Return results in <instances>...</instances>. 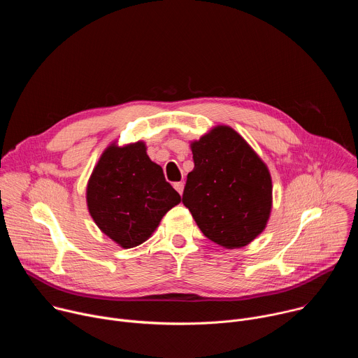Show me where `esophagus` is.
<instances>
[{"label":"esophagus","mask_w":358,"mask_h":358,"mask_svg":"<svg viewBox=\"0 0 358 358\" xmlns=\"http://www.w3.org/2000/svg\"><path fill=\"white\" fill-rule=\"evenodd\" d=\"M174 188H176L177 192L181 195L182 191H184V182H176V184H174Z\"/></svg>","instance_id":"obj_1"}]
</instances>
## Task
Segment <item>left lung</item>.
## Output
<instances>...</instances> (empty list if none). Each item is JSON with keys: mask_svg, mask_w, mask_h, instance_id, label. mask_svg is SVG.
I'll use <instances>...</instances> for the list:
<instances>
[{"mask_svg": "<svg viewBox=\"0 0 358 358\" xmlns=\"http://www.w3.org/2000/svg\"><path fill=\"white\" fill-rule=\"evenodd\" d=\"M189 145L194 170L187 176L182 203L208 239L227 249L246 246L264 232L271 217L268 166L225 124Z\"/></svg>", "mask_w": 358, "mask_h": 358, "instance_id": "1", "label": "left lung"}]
</instances>
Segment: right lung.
Instances as JSON below:
<instances>
[{"mask_svg": "<svg viewBox=\"0 0 358 358\" xmlns=\"http://www.w3.org/2000/svg\"><path fill=\"white\" fill-rule=\"evenodd\" d=\"M180 194L166 181L163 169L147 156L144 141L109 144L86 187V203L99 229L129 249L145 242Z\"/></svg>", "mask_w": 358, "mask_h": 358, "instance_id": "add662e5", "label": "right lung"}]
</instances>
